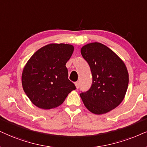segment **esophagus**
<instances>
[{"instance_id": "esophagus-1", "label": "esophagus", "mask_w": 147, "mask_h": 147, "mask_svg": "<svg viewBox=\"0 0 147 147\" xmlns=\"http://www.w3.org/2000/svg\"><path fill=\"white\" fill-rule=\"evenodd\" d=\"M75 86H76V87H77V89H79V82H76L75 83Z\"/></svg>"}]
</instances>
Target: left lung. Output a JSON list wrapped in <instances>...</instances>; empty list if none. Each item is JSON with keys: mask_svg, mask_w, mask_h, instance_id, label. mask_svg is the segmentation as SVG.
Masks as SVG:
<instances>
[{"mask_svg": "<svg viewBox=\"0 0 147 147\" xmlns=\"http://www.w3.org/2000/svg\"><path fill=\"white\" fill-rule=\"evenodd\" d=\"M81 53L89 64L93 77L90 89L80 94L82 101L91 113L109 112L126 95L129 81L126 64L111 49L99 42L83 46Z\"/></svg>", "mask_w": 147, "mask_h": 147, "instance_id": "1", "label": "left lung"}]
</instances>
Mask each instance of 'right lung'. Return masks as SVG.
Returning a JSON list of instances; mask_svg holds the SVG:
<instances>
[{"label":"right lung","instance_id":"right-lung-1","mask_svg":"<svg viewBox=\"0 0 147 147\" xmlns=\"http://www.w3.org/2000/svg\"><path fill=\"white\" fill-rule=\"evenodd\" d=\"M73 51L71 44L52 43L39 49L29 58L23 68L21 83L33 104L44 109L55 108L77 89L68 80L66 67Z\"/></svg>","mask_w":147,"mask_h":147}]
</instances>
